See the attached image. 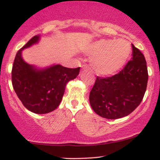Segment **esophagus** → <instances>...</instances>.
Wrapping results in <instances>:
<instances>
[{
  "mask_svg": "<svg viewBox=\"0 0 160 160\" xmlns=\"http://www.w3.org/2000/svg\"><path fill=\"white\" fill-rule=\"evenodd\" d=\"M82 69L87 68V66H86V65H82Z\"/></svg>",
  "mask_w": 160,
  "mask_h": 160,
  "instance_id": "esophagus-1",
  "label": "esophagus"
}]
</instances>
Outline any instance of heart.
I'll use <instances>...</instances> for the list:
<instances>
[{"instance_id": "1", "label": "heart", "mask_w": 160, "mask_h": 160, "mask_svg": "<svg viewBox=\"0 0 160 160\" xmlns=\"http://www.w3.org/2000/svg\"><path fill=\"white\" fill-rule=\"evenodd\" d=\"M92 56L91 64L97 74L108 76L123 67L132 52L129 42L125 40H100L88 46L84 50Z\"/></svg>"}]
</instances>
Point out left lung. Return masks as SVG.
Masks as SVG:
<instances>
[{"mask_svg":"<svg viewBox=\"0 0 160 160\" xmlns=\"http://www.w3.org/2000/svg\"><path fill=\"white\" fill-rule=\"evenodd\" d=\"M132 60L118 74L97 77L89 94V103L100 117L110 120L128 116L142 101L148 80L144 55L133 44Z\"/></svg>","mask_w":160,"mask_h":160,"instance_id":"1","label":"left lung"}]
</instances>
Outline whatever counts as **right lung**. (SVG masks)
I'll use <instances>...</instances> for the list:
<instances>
[{"label":"right lung","instance_id":"1","mask_svg":"<svg viewBox=\"0 0 160 160\" xmlns=\"http://www.w3.org/2000/svg\"><path fill=\"white\" fill-rule=\"evenodd\" d=\"M40 35L29 40L16 53L12 69V83L18 98L28 111L38 114L56 110L62 102L70 80L78 76L80 68H68L61 65L37 68L22 58V50L40 41Z\"/></svg>","mask_w":160,"mask_h":160}]
</instances>
